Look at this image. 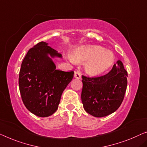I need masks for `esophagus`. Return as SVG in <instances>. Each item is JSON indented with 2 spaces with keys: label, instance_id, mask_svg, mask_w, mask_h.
Returning <instances> with one entry per match:
<instances>
[{
  "label": "esophagus",
  "instance_id": "1",
  "mask_svg": "<svg viewBox=\"0 0 147 147\" xmlns=\"http://www.w3.org/2000/svg\"><path fill=\"white\" fill-rule=\"evenodd\" d=\"M74 76L75 78H77V79H80L81 78V74L79 72H75L74 74Z\"/></svg>",
  "mask_w": 147,
  "mask_h": 147
}]
</instances>
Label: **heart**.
<instances>
[{"mask_svg": "<svg viewBox=\"0 0 147 147\" xmlns=\"http://www.w3.org/2000/svg\"><path fill=\"white\" fill-rule=\"evenodd\" d=\"M76 63H85V71L90 76H98L106 71L114 62V55L109 50L97 45L77 48L72 55Z\"/></svg>", "mask_w": 147, "mask_h": 147, "instance_id": "heart-1", "label": "heart"}]
</instances>
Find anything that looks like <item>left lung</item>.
Masks as SVG:
<instances>
[{
    "label": "left lung",
    "mask_w": 147,
    "mask_h": 147,
    "mask_svg": "<svg viewBox=\"0 0 147 147\" xmlns=\"http://www.w3.org/2000/svg\"><path fill=\"white\" fill-rule=\"evenodd\" d=\"M127 72L121 61H117L108 74L98 77L82 76L81 93L83 107L96 117L107 116L121 106L127 85Z\"/></svg>",
    "instance_id": "1"
}]
</instances>
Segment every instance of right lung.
Masks as SVG:
<instances>
[{
  "mask_svg": "<svg viewBox=\"0 0 147 147\" xmlns=\"http://www.w3.org/2000/svg\"><path fill=\"white\" fill-rule=\"evenodd\" d=\"M54 57L62 58V55L41 41L28 51L22 63L18 80L22 100L38 117L55 112L63 92L74 76L73 71L57 70Z\"/></svg>",
  "mask_w": 147,
  "mask_h": 147,
  "instance_id": "add662e5",
  "label": "right lung"
}]
</instances>
